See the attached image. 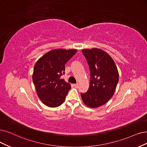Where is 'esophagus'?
I'll use <instances>...</instances> for the list:
<instances>
[{
  "label": "esophagus",
  "instance_id": "1",
  "mask_svg": "<svg viewBox=\"0 0 147 147\" xmlns=\"http://www.w3.org/2000/svg\"><path fill=\"white\" fill-rule=\"evenodd\" d=\"M73 85L75 86L76 88H78V86H79V84H78V83H77V84H74Z\"/></svg>",
  "mask_w": 147,
  "mask_h": 147
}]
</instances>
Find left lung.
<instances>
[{"label": "left lung", "mask_w": 147, "mask_h": 147, "mask_svg": "<svg viewBox=\"0 0 147 147\" xmlns=\"http://www.w3.org/2000/svg\"><path fill=\"white\" fill-rule=\"evenodd\" d=\"M82 53L89 65L91 79L88 90L81 93V97L88 107H99L113 96L119 81L118 70L111 57L101 49H84Z\"/></svg>", "instance_id": "obj_1"}]
</instances>
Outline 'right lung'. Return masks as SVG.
Masks as SVG:
<instances>
[{
	"mask_svg": "<svg viewBox=\"0 0 147 147\" xmlns=\"http://www.w3.org/2000/svg\"><path fill=\"white\" fill-rule=\"evenodd\" d=\"M77 50L55 49L47 52L35 63L32 81L36 93L43 104L57 107L65 100L71 85L61 78L65 65Z\"/></svg>",
	"mask_w": 147,
	"mask_h": 147,
	"instance_id": "1",
	"label": "right lung"
}]
</instances>
